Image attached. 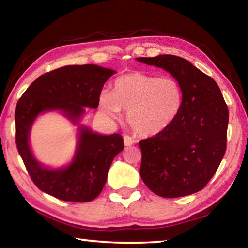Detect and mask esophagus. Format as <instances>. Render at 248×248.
<instances>
[{"label":"esophagus","mask_w":248,"mask_h":248,"mask_svg":"<svg viewBox=\"0 0 248 248\" xmlns=\"http://www.w3.org/2000/svg\"><path fill=\"white\" fill-rule=\"evenodd\" d=\"M124 145H125V146H129V145H132L136 141H134V139H132L131 137L124 136Z\"/></svg>","instance_id":"obj_1"}]
</instances>
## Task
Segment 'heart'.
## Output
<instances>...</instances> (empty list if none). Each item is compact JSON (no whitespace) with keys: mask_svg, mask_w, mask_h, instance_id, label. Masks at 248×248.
Listing matches in <instances>:
<instances>
[{"mask_svg":"<svg viewBox=\"0 0 248 248\" xmlns=\"http://www.w3.org/2000/svg\"><path fill=\"white\" fill-rule=\"evenodd\" d=\"M183 90L173 78L132 72L117 78L111 92L99 96V107L111 119L127 110L130 127L143 137L164 131L179 114Z\"/></svg>","mask_w":248,"mask_h":248,"instance_id":"1","label":"heart"}]
</instances>
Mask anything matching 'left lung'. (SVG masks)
<instances>
[{
	"instance_id": "1",
	"label": "left lung",
	"mask_w": 248,
	"mask_h": 248,
	"mask_svg": "<svg viewBox=\"0 0 248 248\" xmlns=\"http://www.w3.org/2000/svg\"><path fill=\"white\" fill-rule=\"evenodd\" d=\"M137 60L164 69L183 90L182 108L170 127L139 142L141 178L164 198L195 194L209 183L224 156L229 109L223 96L215 79L186 59L161 54Z\"/></svg>"
}]
</instances>
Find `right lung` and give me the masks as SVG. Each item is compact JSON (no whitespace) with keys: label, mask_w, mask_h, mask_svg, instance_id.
<instances>
[{"label":"right lung","mask_w":248,"mask_h":248,"mask_svg":"<svg viewBox=\"0 0 248 248\" xmlns=\"http://www.w3.org/2000/svg\"><path fill=\"white\" fill-rule=\"evenodd\" d=\"M116 72L95 64L66 65L35 79L16 105V145L31 180L41 191L58 199L87 202L102 192L112 159L124 150L119 133L103 136L78 128L72 162L61 169H47L29 146L33 121L43 112L60 110L78 124L85 107L97 108L104 84Z\"/></svg>","instance_id":"add662e5"}]
</instances>
